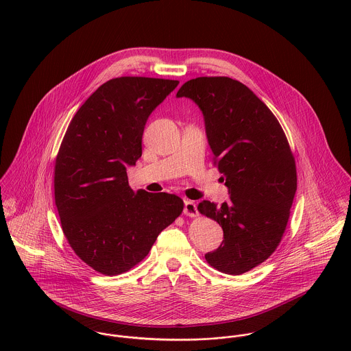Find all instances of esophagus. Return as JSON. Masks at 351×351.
Wrapping results in <instances>:
<instances>
[{"label": "esophagus", "instance_id": "esophagus-1", "mask_svg": "<svg viewBox=\"0 0 351 351\" xmlns=\"http://www.w3.org/2000/svg\"><path fill=\"white\" fill-rule=\"evenodd\" d=\"M184 213L189 217H195L199 215V210H197V205L193 202V201L186 200L184 202Z\"/></svg>", "mask_w": 351, "mask_h": 351}]
</instances>
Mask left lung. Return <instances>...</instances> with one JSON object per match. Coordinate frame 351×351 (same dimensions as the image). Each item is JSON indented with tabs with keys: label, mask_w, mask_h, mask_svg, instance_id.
Returning <instances> with one entry per match:
<instances>
[{
	"label": "left lung",
	"mask_w": 351,
	"mask_h": 351,
	"mask_svg": "<svg viewBox=\"0 0 351 351\" xmlns=\"http://www.w3.org/2000/svg\"><path fill=\"white\" fill-rule=\"evenodd\" d=\"M177 97L200 108L230 195L221 206L206 200L197 206L224 234L205 259L226 274L246 273L273 254L287 228L298 189L293 154L276 116L239 81L199 77L185 82Z\"/></svg>",
	"instance_id": "8db88e82"
}]
</instances>
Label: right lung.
<instances>
[{
    "instance_id": "add662e5",
    "label": "right lung",
    "mask_w": 351,
    "mask_h": 351,
    "mask_svg": "<svg viewBox=\"0 0 351 351\" xmlns=\"http://www.w3.org/2000/svg\"><path fill=\"white\" fill-rule=\"evenodd\" d=\"M178 84L113 78L84 102L62 141L53 176L62 230L101 274L117 276L139 263L184 209L176 195L134 192L127 177L142 156L147 119Z\"/></svg>"
}]
</instances>
